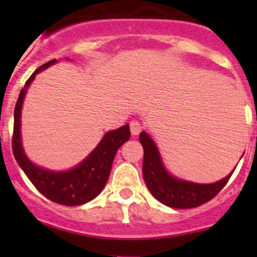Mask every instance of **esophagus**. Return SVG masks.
Returning <instances> with one entry per match:
<instances>
[{
    "label": "esophagus",
    "mask_w": 257,
    "mask_h": 257,
    "mask_svg": "<svg viewBox=\"0 0 257 257\" xmlns=\"http://www.w3.org/2000/svg\"><path fill=\"white\" fill-rule=\"evenodd\" d=\"M142 128H143V126H142V124L139 123L138 120L131 121V133H132V136H138V134L142 132Z\"/></svg>",
    "instance_id": "1"
}]
</instances>
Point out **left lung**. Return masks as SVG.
I'll list each match as a JSON object with an SVG mask.
<instances>
[{
    "instance_id": "1",
    "label": "left lung",
    "mask_w": 257,
    "mask_h": 257,
    "mask_svg": "<svg viewBox=\"0 0 257 257\" xmlns=\"http://www.w3.org/2000/svg\"><path fill=\"white\" fill-rule=\"evenodd\" d=\"M139 142L144 149L143 178L145 184L157 200L170 208L190 209L208 203L221 191L234 173L231 172L226 178L212 184L180 180L165 170L157 145L147 133H141Z\"/></svg>"
}]
</instances>
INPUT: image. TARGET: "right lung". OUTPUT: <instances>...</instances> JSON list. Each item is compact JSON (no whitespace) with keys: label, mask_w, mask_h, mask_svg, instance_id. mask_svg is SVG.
<instances>
[{"label":"right lung","mask_w":257,"mask_h":257,"mask_svg":"<svg viewBox=\"0 0 257 257\" xmlns=\"http://www.w3.org/2000/svg\"><path fill=\"white\" fill-rule=\"evenodd\" d=\"M56 62V59H52L36 69L18 95L15 107L12 150L20 167L42 195L61 205L76 206L88 203L99 195L109 178L115 153L126 141H129L131 131L128 124H125L116 131L108 132L89 157L68 172H49L32 164L25 155L21 143V108L26 90L35 79L36 74Z\"/></svg>","instance_id":"right-lung-1"}]
</instances>
